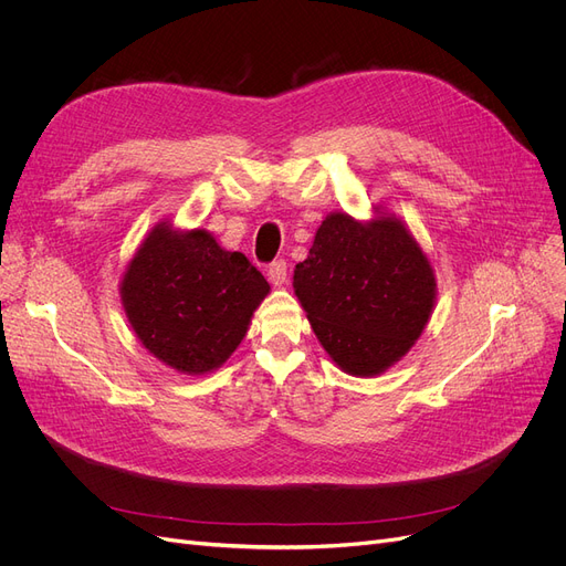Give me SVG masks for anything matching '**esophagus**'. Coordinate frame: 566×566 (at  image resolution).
I'll return each instance as SVG.
<instances>
[{"label": "esophagus", "instance_id": "esophagus-1", "mask_svg": "<svg viewBox=\"0 0 566 566\" xmlns=\"http://www.w3.org/2000/svg\"><path fill=\"white\" fill-rule=\"evenodd\" d=\"M289 275V265L284 259H275L271 265H268V280H271L275 286H282Z\"/></svg>", "mask_w": 566, "mask_h": 566}]
</instances>
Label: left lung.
I'll list each match as a JSON object with an SVG mask.
<instances>
[{"label":"left lung","instance_id":"left-lung-1","mask_svg":"<svg viewBox=\"0 0 566 566\" xmlns=\"http://www.w3.org/2000/svg\"><path fill=\"white\" fill-rule=\"evenodd\" d=\"M293 289L331 358L353 376L395 365L424 331L436 277L427 254L395 218L363 224L346 213L323 220Z\"/></svg>","mask_w":566,"mask_h":566}]
</instances>
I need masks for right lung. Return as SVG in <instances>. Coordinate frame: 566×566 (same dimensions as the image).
<instances>
[{
	"mask_svg": "<svg viewBox=\"0 0 566 566\" xmlns=\"http://www.w3.org/2000/svg\"><path fill=\"white\" fill-rule=\"evenodd\" d=\"M268 291L250 259L222 250L208 231L158 224L128 263L122 301L139 342L195 376L229 358Z\"/></svg>",
	"mask_w": 566,
	"mask_h": 566,
	"instance_id": "add662e5",
	"label": "right lung"
}]
</instances>
